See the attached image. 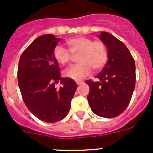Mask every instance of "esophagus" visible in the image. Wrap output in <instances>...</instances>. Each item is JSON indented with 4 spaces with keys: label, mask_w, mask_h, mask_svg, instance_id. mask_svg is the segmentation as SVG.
<instances>
[{
    "label": "esophagus",
    "mask_w": 153,
    "mask_h": 153,
    "mask_svg": "<svg viewBox=\"0 0 153 153\" xmlns=\"http://www.w3.org/2000/svg\"><path fill=\"white\" fill-rule=\"evenodd\" d=\"M83 83V81H77V82H76V84H77L78 86H80V85H82Z\"/></svg>",
    "instance_id": "obj_1"
}]
</instances>
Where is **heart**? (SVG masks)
I'll use <instances>...</instances> for the list:
<instances>
[{
	"mask_svg": "<svg viewBox=\"0 0 153 153\" xmlns=\"http://www.w3.org/2000/svg\"><path fill=\"white\" fill-rule=\"evenodd\" d=\"M69 50L57 45L53 49L55 60L61 65L70 63L74 55H78L79 63L72 65L63 71L67 78L79 81L90 75L92 68L99 70L105 66L108 59L107 47L101 40H93L87 36H80L67 41Z\"/></svg>",
	"mask_w": 153,
	"mask_h": 153,
	"instance_id": "obj_1",
	"label": "heart"
}]
</instances>
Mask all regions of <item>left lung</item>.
<instances>
[{
    "label": "left lung",
    "mask_w": 153,
    "mask_h": 153,
    "mask_svg": "<svg viewBox=\"0 0 153 153\" xmlns=\"http://www.w3.org/2000/svg\"><path fill=\"white\" fill-rule=\"evenodd\" d=\"M99 38L108 51L106 64L96 76L100 81H86L92 111L105 118L118 117L127 108L136 84L134 59L125 44L111 33L101 32Z\"/></svg>",
    "instance_id": "obj_1"
}]
</instances>
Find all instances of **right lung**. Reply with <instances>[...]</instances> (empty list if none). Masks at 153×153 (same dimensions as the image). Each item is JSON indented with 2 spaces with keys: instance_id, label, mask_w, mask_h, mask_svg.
Segmentation results:
<instances>
[{
  "instance_id": "add662e5",
  "label": "right lung",
  "mask_w": 153,
  "mask_h": 153,
  "mask_svg": "<svg viewBox=\"0 0 153 153\" xmlns=\"http://www.w3.org/2000/svg\"><path fill=\"white\" fill-rule=\"evenodd\" d=\"M60 39L44 34L35 39L21 54L17 69L18 86L24 103L39 120L56 123L68 114L77 84L60 77L53 49ZM61 80L57 89L55 84Z\"/></svg>"
}]
</instances>
